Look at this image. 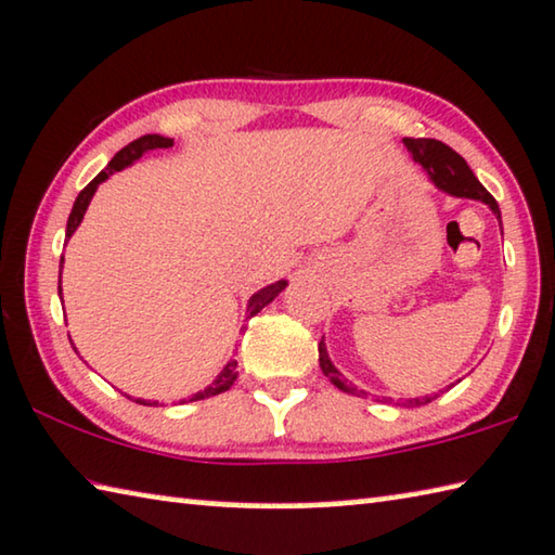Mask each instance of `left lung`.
<instances>
[{
	"mask_svg": "<svg viewBox=\"0 0 555 555\" xmlns=\"http://www.w3.org/2000/svg\"><path fill=\"white\" fill-rule=\"evenodd\" d=\"M404 145H408V151L412 153V160L422 165V170L427 172V178L433 180L437 190H442L452 197H467V199L483 202V205H487L491 212L496 215L499 224H501V212H499L496 199L489 195L487 188H483L477 178H474L472 167L467 165V160H464L460 153H454L450 145L439 143V140H433V138H417V140L404 138ZM319 363H321L323 375L328 377V380L336 385L338 390L358 395V388H353V385H348L346 380H343L338 367L331 363L328 350H325L323 340L319 343ZM360 395H365V392L360 390ZM435 398H439L437 392L425 395V398H410V400H404V404H408V408H420V404L433 402Z\"/></svg>",
	"mask_w": 555,
	"mask_h": 555,
	"instance_id": "1",
	"label": "left lung"
}]
</instances>
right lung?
<instances>
[{
    "mask_svg": "<svg viewBox=\"0 0 555 555\" xmlns=\"http://www.w3.org/2000/svg\"><path fill=\"white\" fill-rule=\"evenodd\" d=\"M157 147H172V138H163V135H143V138H138V140H133V143H128L126 147H122V151H118L116 155H113V160L108 163V167H105V170H101L99 175H95V178L86 184V188L78 192V197H76V202H74V209H72V215H68V224H66V242L72 240V234L78 230V224H81V219H83V215H86V209H88V205H91V199H93V195H95V190H99V184L103 182V180H108L113 172H118V170H122V167H128V165H133L135 160H140V157H143L147 151H157ZM61 269H64V257H61V263H59V296H61ZM286 288V281L281 279V281H276V284H269L267 288H261V292H257L254 294L251 298H249V306H246V319H251V315H257L263 306H269L271 301H274V298L284 292ZM72 340V338H68ZM76 350V348H74ZM236 360H230V363H227L224 367H222V373H219L215 380H212V385H207L205 390H199V392H195L190 398V402H195V400H205V398H212V395H219V392H224V390H230L232 385H234V380H236ZM135 402H140V404H157V402H147V400H135Z\"/></svg>",
    "mask_w": 555,
    "mask_h": 555,
    "instance_id": "add662e5",
    "label": "right lung"
}]
</instances>
